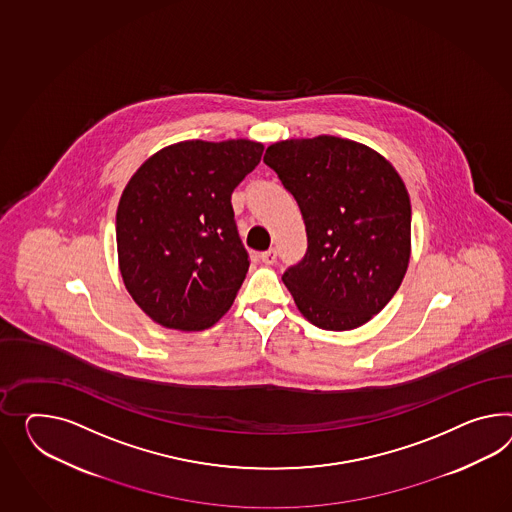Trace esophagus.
Here are the masks:
<instances>
[{"mask_svg":"<svg viewBox=\"0 0 512 512\" xmlns=\"http://www.w3.org/2000/svg\"><path fill=\"white\" fill-rule=\"evenodd\" d=\"M260 260H262V262L265 263V265H273V263L276 262V250H265V252H262V254H260Z\"/></svg>","mask_w":512,"mask_h":512,"instance_id":"1","label":"esophagus"}]
</instances>
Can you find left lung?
Segmentation results:
<instances>
[{
	"label": "left lung",
	"mask_w": 512,
	"mask_h": 512,
	"mask_svg": "<svg viewBox=\"0 0 512 512\" xmlns=\"http://www.w3.org/2000/svg\"><path fill=\"white\" fill-rule=\"evenodd\" d=\"M265 165L299 204L308 250L282 275L293 301L323 330L362 327L390 302L410 262V197L373 148L319 135L265 150Z\"/></svg>",
	"instance_id": "1"
}]
</instances>
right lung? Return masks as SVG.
Masks as SVG:
<instances>
[{"mask_svg": "<svg viewBox=\"0 0 512 512\" xmlns=\"http://www.w3.org/2000/svg\"><path fill=\"white\" fill-rule=\"evenodd\" d=\"M262 143L182 141L146 159L117 210L118 267L133 301L161 327L195 332L223 317L249 271L232 193Z\"/></svg>", "mask_w": 512, "mask_h": 512, "instance_id": "right-lung-1", "label": "right lung"}]
</instances>
